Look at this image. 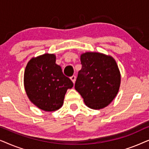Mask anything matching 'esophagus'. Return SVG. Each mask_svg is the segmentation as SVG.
Returning a JSON list of instances; mask_svg holds the SVG:
<instances>
[{
    "mask_svg": "<svg viewBox=\"0 0 149 149\" xmlns=\"http://www.w3.org/2000/svg\"><path fill=\"white\" fill-rule=\"evenodd\" d=\"M70 79H71V81H72V83H75V81H76V77H75V76H72V77H70Z\"/></svg>",
    "mask_w": 149,
    "mask_h": 149,
    "instance_id": "obj_1",
    "label": "esophagus"
}]
</instances>
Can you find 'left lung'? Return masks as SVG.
I'll use <instances>...</instances> for the list:
<instances>
[{
    "label": "left lung",
    "mask_w": 149,
    "mask_h": 149,
    "mask_svg": "<svg viewBox=\"0 0 149 149\" xmlns=\"http://www.w3.org/2000/svg\"><path fill=\"white\" fill-rule=\"evenodd\" d=\"M82 68L79 71L75 89L85 105L91 109L105 108L117 95L121 74L115 59L102 53L85 52L81 55Z\"/></svg>",
    "instance_id": "left-lung-1"
}]
</instances>
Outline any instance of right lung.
<instances>
[{"label": "right lung", "instance_id": "add662e5", "mask_svg": "<svg viewBox=\"0 0 149 149\" xmlns=\"http://www.w3.org/2000/svg\"><path fill=\"white\" fill-rule=\"evenodd\" d=\"M56 59L53 54L32 58L24 71V88L28 98L45 111H55L62 107L67 89L73 87L70 79L56 64Z\"/></svg>", "mask_w": 149, "mask_h": 149}]
</instances>
